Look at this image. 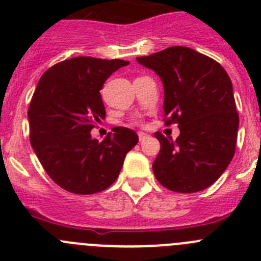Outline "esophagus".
<instances>
[{"mask_svg": "<svg viewBox=\"0 0 261 261\" xmlns=\"http://www.w3.org/2000/svg\"><path fill=\"white\" fill-rule=\"evenodd\" d=\"M148 135H146V133L143 132H138V138H140V141H143L145 138H147Z\"/></svg>", "mask_w": 261, "mask_h": 261, "instance_id": "esophagus-1", "label": "esophagus"}]
</instances>
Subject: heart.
Listing matches in <instances>:
<instances>
[{
    "instance_id": "heart-1",
    "label": "heart",
    "mask_w": 261,
    "mask_h": 261,
    "mask_svg": "<svg viewBox=\"0 0 261 261\" xmlns=\"http://www.w3.org/2000/svg\"><path fill=\"white\" fill-rule=\"evenodd\" d=\"M141 123H142V121H141V119L138 118V116H136V118L132 119V124H137L138 125V124H141Z\"/></svg>"
}]
</instances>
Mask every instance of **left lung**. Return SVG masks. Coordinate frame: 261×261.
<instances>
[{
	"label": "left lung",
	"instance_id": "1",
	"mask_svg": "<svg viewBox=\"0 0 261 261\" xmlns=\"http://www.w3.org/2000/svg\"><path fill=\"white\" fill-rule=\"evenodd\" d=\"M137 61L161 78L164 121L180 130L175 141L155 133L160 142L152 164L156 179L174 192L205 190L234 156L238 113L229 75L214 59L183 46Z\"/></svg>",
	"mask_w": 261,
	"mask_h": 261
}]
</instances>
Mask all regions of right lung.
<instances>
[{
	"label": "right lung",
	"instance_id": "add662e5",
	"mask_svg": "<svg viewBox=\"0 0 261 261\" xmlns=\"http://www.w3.org/2000/svg\"><path fill=\"white\" fill-rule=\"evenodd\" d=\"M129 61L78 56L44 71L28 109L29 140L52 180L76 195L110 187L138 136L114 126L102 142L91 130L105 119L100 89L106 79Z\"/></svg>",
	"mask_w": 261,
	"mask_h": 261
}]
</instances>
